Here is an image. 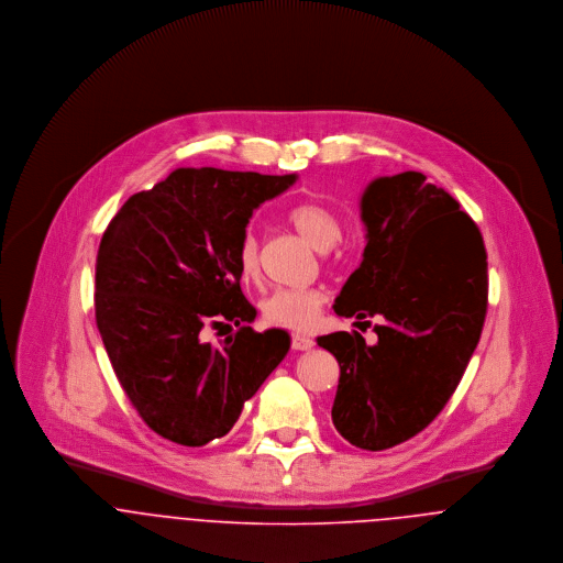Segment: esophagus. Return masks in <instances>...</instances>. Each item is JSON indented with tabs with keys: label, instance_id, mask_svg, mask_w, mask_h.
<instances>
[{
	"label": "esophagus",
	"instance_id": "34e87169",
	"mask_svg": "<svg viewBox=\"0 0 563 563\" xmlns=\"http://www.w3.org/2000/svg\"><path fill=\"white\" fill-rule=\"evenodd\" d=\"M312 346H314V340H312V338L301 335V333L292 335V349H295V351H310Z\"/></svg>",
	"mask_w": 563,
	"mask_h": 563
}]
</instances>
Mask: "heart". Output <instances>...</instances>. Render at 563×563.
<instances>
[{"label": "heart", "mask_w": 563, "mask_h": 563, "mask_svg": "<svg viewBox=\"0 0 563 563\" xmlns=\"http://www.w3.org/2000/svg\"><path fill=\"white\" fill-rule=\"evenodd\" d=\"M290 225L310 242L314 249L327 251L338 244L342 236L340 221L321 206L299 203L288 210ZM239 266L246 282H255L260 275V249L257 239L246 234L239 249ZM324 295L319 288H279L262 301V319L271 327H282L290 331L310 329L319 314Z\"/></svg>", "instance_id": "b5f03b06"}]
</instances>
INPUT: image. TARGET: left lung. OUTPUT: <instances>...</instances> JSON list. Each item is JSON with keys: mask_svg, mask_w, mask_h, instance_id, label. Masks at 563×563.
I'll return each instance as SVG.
<instances>
[{"mask_svg": "<svg viewBox=\"0 0 563 563\" xmlns=\"http://www.w3.org/2000/svg\"><path fill=\"white\" fill-rule=\"evenodd\" d=\"M360 219L366 246L333 312L384 319L377 342L357 331L317 342L340 364L331 407L338 433L384 451L422 431L455 393L482 338L487 255L475 221L416 170L375 177Z\"/></svg>", "mask_w": 563, "mask_h": 563, "instance_id": "1", "label": "left lung"}]
</instances>
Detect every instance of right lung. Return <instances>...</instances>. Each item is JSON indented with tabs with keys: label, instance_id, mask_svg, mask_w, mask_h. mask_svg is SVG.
I'll use <instances>...</instances> for the list:
<instances>
[{
	"label": "right lung",
	"instance_id": "right-lung-1",
	"mask_svg": "<svg viewBox=\"0 0 563 563\" xmlns=\"http://www.w3.org/2000/svg\"><path fill=\"white\" fill-rule=\"evenodd\" d=\"M299 179L177 168L132 195L97 251L95 317L112 368L162 438L203 446L223 438L290 351L284 329L253 331L239 249L253 212ZM206 325L234 332L214 347Z\"/></svg>",
	"mask_w": 563,
	"mask_h": 563
}]
</instances>
